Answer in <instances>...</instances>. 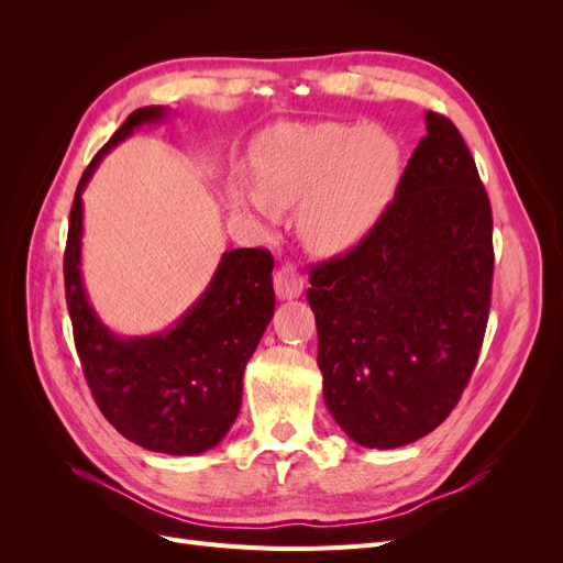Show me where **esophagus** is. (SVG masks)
I'll return each instance as SVG.
<instances>
[{
	"mask_svg": "<svg viewBox=\"0 0 563 563\" xmlns=\"http://www.w3.org/2000/svg\"><path fill=\"white\" fill-rule=\"evenodd\" d=\"M305 279L300 272H296L294 267H279L275 272V294L279 300H294L302 294Z\"/></svg>",
	"mask_w": 563,
	"mask_h": 563,
	"instance_id": "1",
	"label": "esophagus"
}]
</instances>
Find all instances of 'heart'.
I'll return each mask as SVG.
<instances>
[{"instance_id": "heart-1", "label": "heart", "mask_w": 563, "mask_h": 563, "mask_svg": "<svg viewBox=\"0 0 563 563\" xmlns=\"http://www.w3.org/2000/svg\"><path fill=\"white\" fill-rule=\"evenodd\" d=\"M395 135L366 124H282L253 150L261 190H240V207L269 216L300 203V230L314 249L343 253L376 230L401 180Z\"/></svg>"}]
</instances>
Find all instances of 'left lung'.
I'll return each instance as SVG.
<instances>
[{"mask_svg":"<svg viewBox=\"0 0 563 563\" xmlns=\"http://www.w3.org/2000/svg\"><path fill=\"white\" fill-rule=\"evenodd\" d=\"M424 129L376 230L310 275L323 401L366 449L406 446L437 430L486 333L488 195L451 119L428 112Z\"/></svg>","mask_w":563,"mask_h":563,"instance_id":"obj_1","label":"left lung"}]
</instances>
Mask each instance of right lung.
Wrapping results in <instances>:
<instances>
[{"mask_svg": "<svg viewBox=\"0 0 563 563\" xmlns=\"http://www.w3.org/2000/svg\"><path fill=\"white\" fill-rule=\"evenodd\" d=\"M166 114L162 106L131 112L84 172L67 225L65 298L84 376L112 428L147 451L197 455L218 446L240 416L244 368L275 314L269 251H225L192 308L152 335L110 331L81 279L84 187L112 147Z\"/></svg>", "mask_w": 563, "mask_h": 563, "instance_id": "add662e5", "label": "right lung"}]
</instances>
